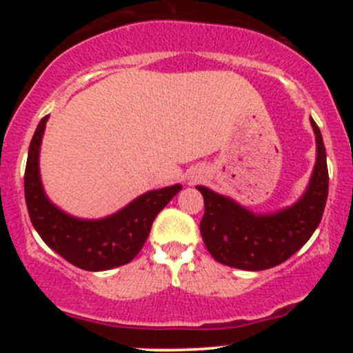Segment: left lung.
Returning <instances> with one entry per match:
<instances>
[{
	"label": "left lung",
	"instance_id": "1",
	"mask_svg": "<svg viewBox=\"0 0 353 353\" xmlns=\"http://www.w3.org/2000/svg\"><path fill=\"white\" fill-rule=\"evenodd\" d=\"M317 161L303 196L274 214H254L236 201L197 185L204 197L201 236L221 264L242 270H265L292 257L319 228L329 196L327 154L319 125L310 117Z\"/></svg>",
	"mask_w": 353,
	"mask_h": 353
}]
</instances>
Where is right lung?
<instances>
[{
  "label": "right lung",
  "mask_w": 353,
  "mask_h": 353,
  "mask_svg": "<svg viewBox=\"0 0 353 353\" xmlns=\"http://www.w3.org/2000/svg\"><path fill=\"white\" fill-rule=\"evenodd\" d=\"M50 116L36 128L28 151L24 197L31 224L56 254L91 272L129 264L143 249L157 214L182 189L181 184L149 190L112 216L96 221L72 217L48 199L39 176V148Z\"/></svg>",
  "instance_id": "right-lung-1"
}]
</instances>
